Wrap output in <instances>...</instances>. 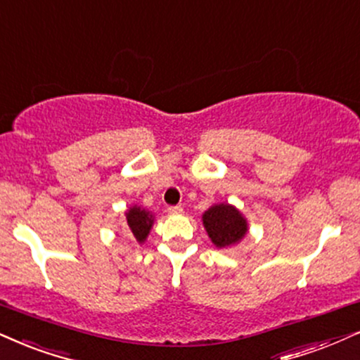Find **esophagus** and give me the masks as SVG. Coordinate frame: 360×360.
<instances>
[{
    "instance_id": "34e87169",
    "label": "esophagus",
    "mask_w": 360,
    "mask_h": 360,
    "mask_svg": "<svg viewBox=\"0 0 360 360\" xmlns=\"http://www.w3.org/2000/svg\"><path fill=\"white\" fill-rule=\"evenodd\" d=\"M168 214H170V215H181V214H184V208H181V207H168Z\"/></svg>"
}]
</instances>
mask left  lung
Listing matches in <instances>:
<instances>
[{"mask_svg": "<svg viewBox=\"0 0 360 360\" xmlns=\"http://www.w3.org/2000/svg\"><path fill=\"white\" fill-rule=\"evenodd\" d=\"M208 238L217 248H229L243 240L248 221L240 210L230 203H215L202 215Z\"/></svg>", "mask_w": 360, "mask_h": 360, "instance_id": "obj_1", "label": "left lung"}]
</instances>
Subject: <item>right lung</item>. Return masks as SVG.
<instances>
[{
  "instance_id": "obj_1",
  "label": "right lung",
  "mask_w": 360,
  "mask_h": 360,
  "mask_svg": "<svg viewBox=\"0 0 360 360\" xmlns=\"http://www.w3.org/2000/svg\"><path fill=\"white\" fill-rule=\"evenodd\" d=\"M125 230L139 243H145L146 237H148L150 230H152L155 224V215L146 208L140 205H131L125 210Z\"/></svg>"
}]
</instances>
